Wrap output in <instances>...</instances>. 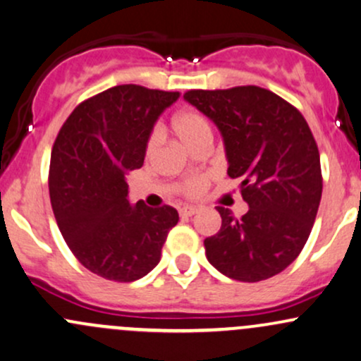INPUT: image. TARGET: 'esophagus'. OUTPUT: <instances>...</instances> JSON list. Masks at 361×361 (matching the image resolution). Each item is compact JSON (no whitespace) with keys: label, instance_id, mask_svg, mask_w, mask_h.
I'll list each match as a JSON object with an SVG mask.
<instances>
[{"label":"esophagus","instance_id":"esophagus-1","mask_svg":"<svg viewBox=\"0 0 361 361\" xmlns=\"http://www.w3.org/2000/svg\"><path fill=\"white\" fill-rule=\"evenodd\" d=\"M179 213L180 216H192V214L197 213V208H194V206H182Z\"/></svg>","mask_w":361,"mask_h":361}]
</instances>
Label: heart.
<instances>
[{
    "label": "heart",
    "mask_w": 361,
    "mask_h": 361,
    "mask_svg": "<svg viewBox=\"0 0 361 361\" xmlns=\"http://www.w3.org/2000/svg\"><path fill=\"white\" fill-rule=\"evenodd\" d=\"M172 126H173V131H176V135L179 136V140L188 148H191L194 143H197V141L206 140V137H212V126H209L208 119L196 111L179 112V114L173 117ZM159 141H160V131L157 129V131L152 133V136H149L148 140V145H147L148 155H152V153L155 152L157 147H159ZM202 188H204V179H200V177L185 182V192L188 194L201 192Z\"/></svg>",
    "instance_id": "heart-1"
}]
</instances>
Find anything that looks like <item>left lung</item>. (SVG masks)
Instances as JSON below:
<instances>
[{
    "mask_svg": "<svg viewBox=\"0 0 361 361\" xmlns=\"http://www.w3.org/2000/svg\"><path fill=\"white\" fill-rule=\"evenodd\" d=\"M224 137L232 179L249 212L235 218L218 206L220 232L204 240L209 264L225 276L256 283L281 273L309 238L322 196L321 157L309 124L266 88L191 90L184 95Z\"/></svg>",
    "mask_w": 361,
    "mask_h": 361,
    "instance_id": "8db88e82",
    "label": "left lung"
}]
</instances>
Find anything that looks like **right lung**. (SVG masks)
<instances>
[{
  "instance_id": "add662e5",
  "label": "right lung",
  "mask_w": 361,
  "mask_h": 361,
  "mask_svg": "<svg viewBox=\"0 0 361 361\" xmlns=\"http://www.w3.org/2000/svg\"><path fill=\"white\" fill-rule=\"evenodd\" d=\"M179 92L119 85L85 100L51 153L52 212L76 259L112 281H136L160 262L179 213L128 200V173L141 169L153 126Z\"/></svg>"
}]
</instances>
